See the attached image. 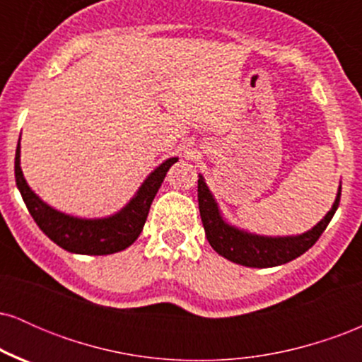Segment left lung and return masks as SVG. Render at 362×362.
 Masks as SVG:
<instances>
[{
  "label": "left lung",
  "instance_id": "1",
  "mask_svg": "<svg viewBox=\"0 0 362 362\" xmlns=\"http://www.w3.org/2000/svg\"><path fill=\"white\" fill-rule=\"evenodd\" d=\"M340 192H342V185H339L337 195H335L330 211L311 230L300 235L267 236L250 233V231L226 221L221 209H219L218 201L206 184V178L199 173L197 180L199 213H201L207 242L224 259L245 265V267L257 269L288 264L313 247L337 211Z\"/></svg>",
  "mask_w": 362,
  "mask_h": 362
}]
</instances>
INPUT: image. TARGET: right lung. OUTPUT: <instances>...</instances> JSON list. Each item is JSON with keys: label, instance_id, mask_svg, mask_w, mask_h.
Segmentation results:
<instances>
[{"label": "right lung", "instance_id": "obj_1", "mask_svg": "<svg viewBox=\"0 0 362 362\" xmlns=\"http://www.w3.org/2000/svg\"><path fill=\"white\" fill-rule=\"evenodd\" d=\"M22 136V134H20ZM178 158L172 156L158 165L129 202L114 214L103 218H78L54 209L37 195L25 180L20 167V139L15 153V180L22 194L25 206L32 214L37 226L44 231L54 243L64 250L80 255H110L126 250L138 240L146 223L153 199L163 184V178Z\"/></svg>", "mask_w": 362, "mask_h": 362}]
</instances>
